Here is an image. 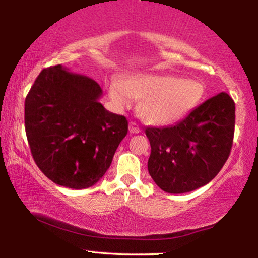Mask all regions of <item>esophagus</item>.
Listing matches in <instances>:
<instances>
[{
	"mask_svg": "<svg viewBox=\"0 0 258 258\" xmlns=\"http://www.w3.org/2000/svg\"><path fill=\"white\" fill-rule=\"evenodd\" d=\"M128 130H130V132H131V133H139V132H141V128H139L137 123L133 122V121H131V122H130Z\"/></svg>",
	"mask_w": 258,
	"mask_h": 258,
	"instance_id": "obj_1",
	"label": "esophagus"
}]
</instances>
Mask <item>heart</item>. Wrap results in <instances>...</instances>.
<instances>
[{"label": "heart", "mask_w": 258, "mask_h": 258, "mask_svg": "<svg viewBox=\"0 0 258 258\" xmlns=\"http://www.w3.org/2000/svg\"><path fill=\"white\" fill-rule=\"evenodd\" d=\"M108 93L119 110L131 108L136 99H142L138 108L142 119L162 126L183 119L199 106L206 97V86L198 79L142 73L126 82L112 78Z\"/></svg>", "instance_id": "heart-1"}]
</instances>
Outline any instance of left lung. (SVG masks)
Here are the masks:
<instances>
[{"label": "left lung", "mask_w": 258, "mask_h": 258, "mask_svg": "<svg viewBox=\"0 0 258 258\" xmlns=\"http://www.w3.org/2000/svg\"><path fill=\"white\" fill-rule=\"evenodd\" d=\"M234 126V100L221 92L176 125L146 128L152 147L148 171L156 185L182 194L207 184L229 156Z\"/></svg>", "instance_id": "left-lung-1"}]
</instances>
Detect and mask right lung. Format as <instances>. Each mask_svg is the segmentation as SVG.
<instances>
[{
  "mask_svg": "<svg viewBox=\"0 0 258 258\" xmlns=\"http://www.w3.org/2000/svg\"><path fill=\"white\" fill-rule=\"evenodd\" d=\"M102 94L94 80L60 64L43 69L29 91L26 137L38 168L55 184H96L126 137V117L106 110Z\"/></svg>",
  "mask_w": 258,
  "mask_h": 258,
  "instance_id": "right-lung-1",
  "label": "right lung"
}]
</instances>
